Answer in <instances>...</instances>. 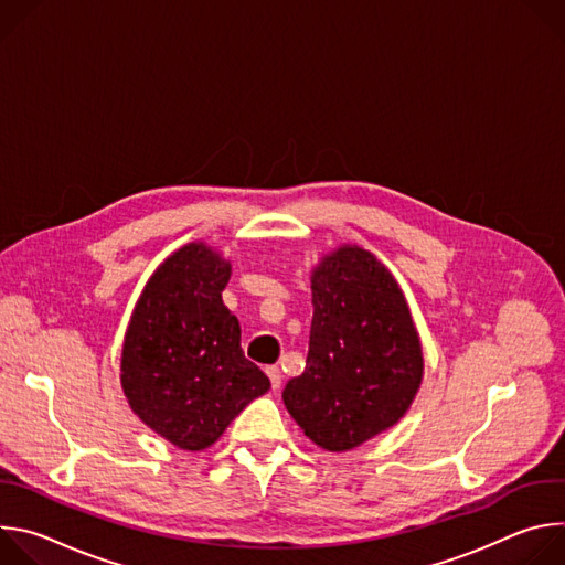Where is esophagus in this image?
Returning a JSON list of instances; mask_svg holds the SVG:
<instances>
[{
	"mask_svg": "<svg viewBox=\"0 0 565 565\" xmlns=\"http://www.w3.org/2000/svg\"><path fill=\"white\" fill-rule=\"evenodd\" d=\"M266 373H268V377H270V384H273V388H279L281 386V369L279 366H266Z\"/></svg>",
	"mask_w": 565,
	"mask_h": 565,
	"instance_id": "obj_1",
	"label": "esophagus"
}]
</instances>
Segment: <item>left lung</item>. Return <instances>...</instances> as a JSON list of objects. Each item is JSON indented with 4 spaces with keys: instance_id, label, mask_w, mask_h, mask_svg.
<instances>
[{
    "instance_id": "obj_1",
    "label": "left lung",
    "mask_w": 565,
    "mask_h": 565,
    "mask_svg": "<svg viewBox=\"0 0 565 565\" xmlns=\"http://www.w3.org/2000/svg\"><path fill=\"white\" fill-rule=\"evenodd\" d=\"M310 290L306 366L281 397L315 445L349 451L407 414L423 382V347L405 295L369 250L327 255Z\"/></svg>"
}]
</instances>
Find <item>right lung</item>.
<instances>
[{
	"label": "right lung",
	"instance_id": "add662e5",
	"mask_svg": "<svg viewBox=\"0 0 565 565\" xmlns=\"http://www.w3.org/2000/svg\"><path fill=\"white\" fill-rule=\"evenodd\" d=\"M230 273L205 244L183 246L149 277L125 333L120 382L131 412L188 451L214 445L270 388L221 299Z\"/></svg>",
	"mask_w": 565,
	"mask_h": 565
}]
</instances>
